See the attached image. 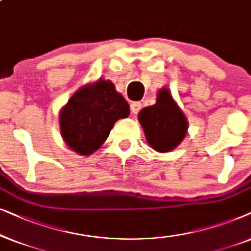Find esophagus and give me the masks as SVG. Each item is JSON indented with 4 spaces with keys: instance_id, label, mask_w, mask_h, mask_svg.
Instances as JSON below:
<instances>
[{
    "instance_id": "esophagus-1",
    "label": "esophagus",
    "mask_w": 251,
    "mask_h": 251,
    "mask_svg": "<svg viewBox=\"0 0 251 251\" xmlns=\"http://www.w3.org/2000/svg\"><path fill=\"white\" fill-rule=\"evenodd\" d=\"M140 110H141V103H140V102H132L131 111L133 113H138Z\"/></svg>"
}]
</instances>
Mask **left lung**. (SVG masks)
I'll list each match as a JSON object with an SVG mask.
<instances>
[{
	"mask_svg": "<svg viewBox=\"0 0 251 251\" xmlns=\"http://www.w3.org/2000/svg\"><path fill=\"white\" fill-rule=\"evenodd\" d=\"M139 120L147 141L160 152L175 149L182 141L187 132L186 117L165 88L158 92L156 104L147 106L140 111Z\"/></svg>",
	"mask_w": 251,
	"mask_h": 251,
	"instance_id": "left-lung-1",
	"label": "left lung"
}]
</instances>
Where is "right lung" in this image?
Wrapping results in <instances>:
<instances>
[{"mask_svg":"<svg viewBox=\"0 0 251 251\" xmlns=\"http://www.w3.org/2000/svg\"><path fill=\"white\" fill-rule=\"evenodd\" d=\"M129 115V105L109 80L82 87L61 111L62 136L72 150L91 155L108 139L115 123Z\"/></svg>","mask_w":251,"mask_h":251,"instance_id":"1","label":"right lung"}]
</instances>
